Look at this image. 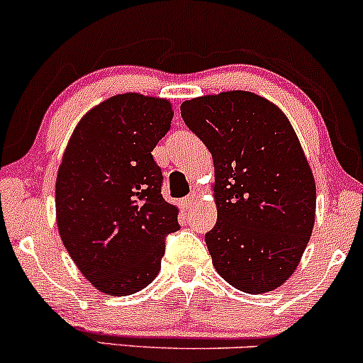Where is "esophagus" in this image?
<instances>
[{"instance_id": "1", "label": "esophagus", "mask_w": 363, "mask_h": 363, "mask_svg": "<svg viewBox=\"0 0 363 363\" xmlns=\"http://www.w3.org/2000/svg\"><path fill=\"white\" fill-rule=\"evenodd\" d=\"M196 199H198V193H196V191H191V193L187 194L186 198H184V205H186V206H191V205H194V203H196Z\"/></svg>"}]
</instances>
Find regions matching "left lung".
<instances>
[{"mask_svg":"<svg viewBox=\"0 0 363 363\" xmlns=\"http://www.w3.org/2000/svg\"><path fill=\"white\" fill-rule=\"evenodd\" d=\"M186 126L211 152L218 218L205 240L220 277L264 294L297 268L315 218L309 162L286 116L234 90L182 102Z\"/></svg>","mask_w":363,"mask_h":363,"instance_id":"8db88e82","label":"left lung"}]
</instances>
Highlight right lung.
I'll return each instance as SVG.
<instances>
[{
	"instance_id": "add662e5",
	"label": "right lung",
	"mask_w": 363,
	"mask_h": 363,
	"mask_svg": "<svg viewBox=\"0 0 363 363\" xmlns=\"http://www.w3.org/2000/svg\"><path fill=\"white\" fill-rule=\"evenodd\" d=\"M169 101L123 94L83 116L56 179L62 244L91 285L111 297L155 280L177 208L162 196L153 148L167 135Z\"/></svg>"
}]
</instances>
